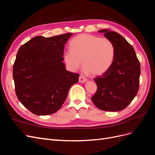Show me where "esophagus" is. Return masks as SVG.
<instances>
[{
	"instance_id": "1",
	"label": "esophagus",
	"mask_w": 155,
	"mask_h": 155,
	"mask_svg": "<svg viewBox=\"0 0 155 155\" xmlns=\"http://www.w3.org/2000/svg\"><path fill=\"white\" fill-rule=\"evenodd\" d=\"M87 81V79L85 77H83L82 76H79V83H85Z\"/></svg>"
}]
</instances>
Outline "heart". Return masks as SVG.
Returning a JSON list of instances; mask_svg holds the SVG:
<instances>
[{"instance_id":"heart-1","label":"heart","mask_w":155,"mask_h":155,"mask_svg":"<svg viewBox=\"0 0 155 155\" xmlns=\"http://www.w3.org/2000/svg\"><path fill=\"white\" fill-rule=\"evenodd\" d=\"M70 50L64 53L67 67L76 71L83 67L93 76H99L109 70L115 57V47L106 37L90 34H80L70 43Z\"/></svg>"}]
</instances>
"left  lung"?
<instances>
[{"instance_id": "8db88e82", "label": "left lung", "mask_w": 155, "mask_h": 155, "mask_svg": "<svg viewBox=\"0 0 155 155\" xmlns=\"http://www.w3.org/2000/svg\"><path fill=\"white\" fill-rule=\"evenodd\" d=\"M104 33L115 47L112 66L104 74L94 78L97 89L92 101L102 110L116 112L128 106L137 96L140 82V64L134 48L118 33L108 29Z\"/></svg>"}]
</instances>
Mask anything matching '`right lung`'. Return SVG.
Segmentation results:
<instances>
[{"mask_svg":"<svg viewBox=\"0 0 155 155\" xmlns=\"http://www.w3.org/2000/svg\"><path fill=\"white\" fill-rule=\"evenodd\" d=\"M72 35L36 36L18 49L13 78L18 100L32 113L57 112L79 75L67 71L63 62L64 45Z\"/></svg>","mask_w":155,"mask_h":155,"instance_id":"add662e5","label":"right lung"}]
</instances>
